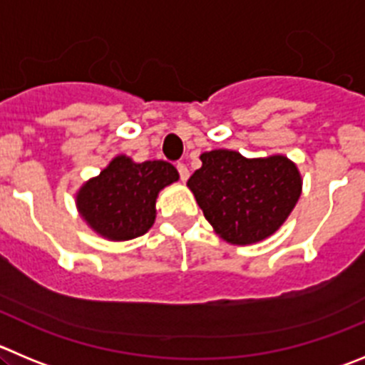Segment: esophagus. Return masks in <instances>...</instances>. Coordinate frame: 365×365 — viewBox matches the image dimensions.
I'll list each match as a JSON object with an SVG mask.
<instances>
[{
  "instance_id": "34e87169",
  "label": "esophagus",
  "mask_w": 365,
  "mask_h": 365,
  "mask_svg": "<svg viewBox=\"0 0 365 365\" xmlns=\"http://www.w3.org/2000/svg\"><path fill=\"white\" fill-rule=\"evenodd\" d=\"M176 169H178L182 182H187V180H189V169H187L185 163H178V165H176Z\"/></svg>"
}]
</instances>
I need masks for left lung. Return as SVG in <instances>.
Wrapping results in <instances>:
<instances>
[{
	"mask_svg": "<svg viewBox=\"0 0 365 365\" xmlns=\"http://www.w3.org/2000/svg\"><path fill=\"white\" fill-rule=\"evenodd\" d=\"M200 160L187 187L214 232L230 245L270 237L301 198L302 176L284 155L247 158L232 149H214Z\"/></svg>",
	"mask_w": 365,
	"mask_h": 365,
	"instance_id": "1",
	"label": "left lung"
}]
</instances>
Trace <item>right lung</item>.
<instances>
[{"instance_id": "obj_1", "label": "right lung", "mask_w": 365, "mask_h": 365, "mask_svg": "<svg viewBox=\"0 0 365 365\" xmlns=\"http://www.w3.org/2000/svg\"><path fill=\"white\" fill-rule=\"evenodd\" d=\"M176 167L163 160L135 162L118 155L81 185L75 205L86 225L108 241L144 236L155 223L160 190L178 182Z\"/></svg>"}]
</instances>
